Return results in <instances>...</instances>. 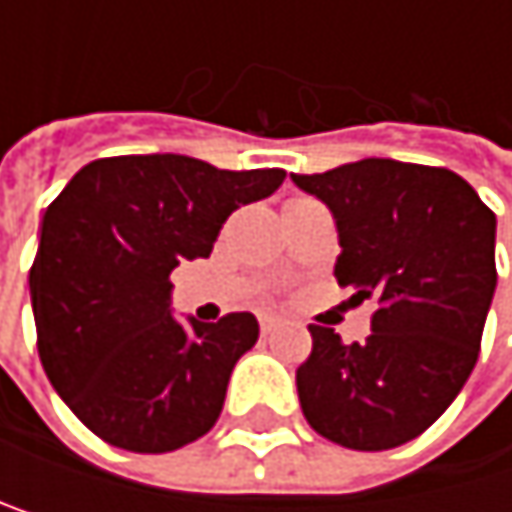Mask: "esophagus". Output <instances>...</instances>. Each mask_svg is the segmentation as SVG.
Returning <instances> with one entry per match:
<instances>
[{
	"label": "esophagus",
	"instance_id": "34e87169",
	"mask_svg": "<svg viewBox=\"0 0 512 512\" xmlns=\"http://www.w3.org/2000/svg\"><path fill=\"white\" fill-rule=\"evenodd\" d=\"M259 329H262V336H271V332L277 329V320L271 314H262L259 317Z\"/></svg>",
	"mask_w": 512,
	"mask_h": 512
}]
</instances>
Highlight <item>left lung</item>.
Instances as JSON below:
<instances>
[{
  "instance_id": "1",
  "label": "left lung",
  "mask_w": 512,
  "mask_h": 512,
  "mask_svg": "<svg viewBox=\"0 0 512 512\" xmlns=\"http://www.w3.org/2000/svg\"><path fill=\"white\" fill-rule=\"evenodd\" d=\"M293 183L336 219L339 287L375 302L366 342L308 326L302 412L345 449H397L452 406L476 366L498 284L495 213L458 173L391 158L293 173Z\"/></svg>"
}]
</instances>
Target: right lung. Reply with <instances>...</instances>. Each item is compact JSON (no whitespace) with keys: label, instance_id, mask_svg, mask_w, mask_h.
<instances>
[{"label":"right lung","instance_id":"1","mask_svg":"<svg viewBox=\"0 0 512 512\" xmlns=\"http://www.w3.org/2000/svg\"><path fill=\"white\" fill-rule=\"evenodd\" d=\"M284 170H219L189 155L85 164L48 204L30 299L54 391L109 446L161 455L216 424L250 311L219 323L170 314V271L204 259L222 222L268 198Z\"/></svg>","mask_w":512,"mask_h":512}]
</instances>
